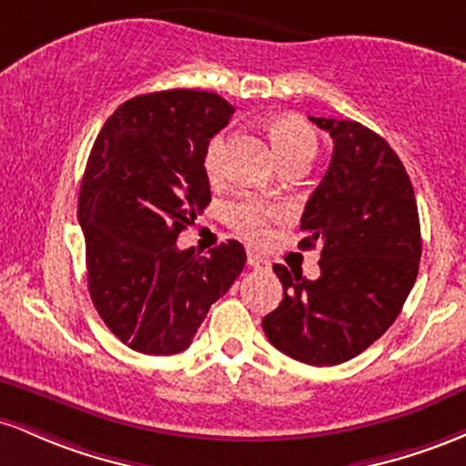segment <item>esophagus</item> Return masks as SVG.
Returning a JSON list of instances; mask_svg holds the SVG:
<instances>
[{
    "label": "esophagus",
    "instance_id": "esophagus-1",
    "mask_svg": "<svg viewBox=\"0 0 466 466\" xmlns=\"http://www.w3.org/2000/svg\"><path fill=\"white\" fill-rule=\"evenodd\" d=\"M247 264L253 266V268H259V270L270 268V261L264 259V258H261V255H258V253H253V250H248V253H247Z\"/></svg>",
    "mask_w": 466,
    "mask_h": 466
}]
</instances>
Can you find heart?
<instances>
[{"label":"heart","instance_id":"1","mask_svg":"<svg viewBox=\"0 0 466 466\" xmlns=\"http://www.w3.org/2000/svg\"><path fill=\"white\" fill-rule=\"evenodd\" d=\"M266 129H268V138L281 165L292 163V160H308L310 163L315 158L317 136L299 116H292V114L275 116L273 120H268ZM224 147H227V136H213L205 154V167L208 174H218L219 165H222ZM279 213L273 207L261 205L259 200H253V198H242V200L233 202L227 208V218L231 227L250 242H261L268 233L270 219H275Z\"/></svg>","mask_w":466,"mask_h":466}]
</instances>
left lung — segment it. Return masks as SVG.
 <instances>
[{"label": "left lung", "instance_id": "left-lung-1", "mask_svg": "<svg viewBox=\"0 0 466 466\" xmlns=\"http://www.w3.org/2000/svg\"><path fill=\"white\" fill-rule=\"evenodd\" d=\"M310 120L334 140L301 216L299 247H321V275L275 264L284 299L261 326L279 352L323 368L354 359L394 323L422 242L414 187L388 140L357 120Z\"/></svg>", "mask_w": 466, "mask_h": 466}]
</instances>
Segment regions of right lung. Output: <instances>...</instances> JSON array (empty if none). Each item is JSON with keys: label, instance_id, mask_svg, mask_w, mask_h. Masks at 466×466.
Segmentation results:
<instances>
[{"label": "right lung", "instance_id": "add662e5", "mask_svg": "<svg viewBox=\"0 0 466 466\" xmlns=\"http://www.w3.org/2000/svg\"><path fill=\"white\" fill-rule=\"evenodd\" d=\"M233 114L213 92L167 90L125 101L94 140L78 193L87 289L127 348L167 357L191 346L208 308L242 273L235 239L176 247L211 202L205 154Z\"/></svg>", "mask_w": 466, "mask_h": 466}]
</instances>
